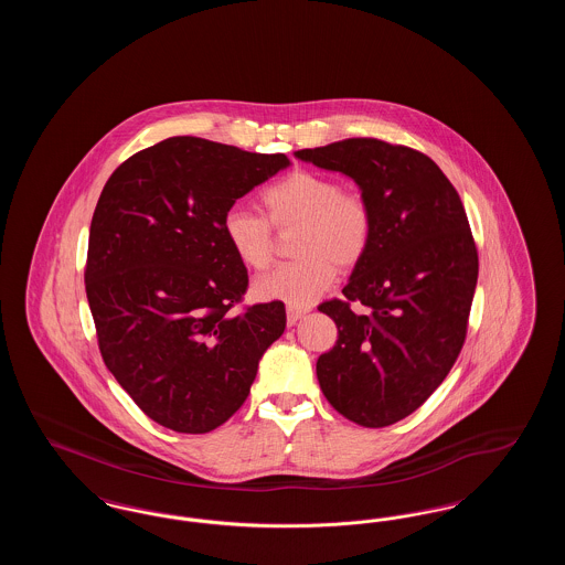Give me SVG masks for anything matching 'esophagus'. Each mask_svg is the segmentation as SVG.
<instances>
[{"mask_svg": "<svg viewBox=\"0 0 565 565\" xmlns=\"http://www.w3.org/2000/svg\"><path fill=\"white\" fill-rule=\"evenodd\" d=\"M286 313H288V323L292 326V323L298 322L305 313H309V307H288Z\"/></svg>", "mask_w": 565, "mask_h": 565, "instance_id": "34e87169", "label": "esophagus"}]
</instances>
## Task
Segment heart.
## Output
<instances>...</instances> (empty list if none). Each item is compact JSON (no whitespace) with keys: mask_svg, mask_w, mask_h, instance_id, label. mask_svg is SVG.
Wrapping results in <instances>:
<instances>
[{"mask_svg":"<svg viewBox=\"0 0 565 565\" xmlns=\"http://www.w3.org/2000/svg\"><path fill=\"white\" fill-rule=\"evenodd\" d=\"M265 215L233 205L222 215V233L247 269H267L275 254V231L295 228L296 260L254 281L263 300L309 307L337 279V267L351 269L369 252L373 212L355 190H341L330 175L295 169L260 192Z\"/></svg>","mask_w":565,"mask_h":565,"instance_id":"b5f03b06","label":"heart"}]
</instances>
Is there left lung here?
Here are the masks:
<instances>
[{
	"label": "left lung",
	"instance_id": "8db88e82",
	"mask_svg": "<svg viewBox=\"0 0 565 565\" xmlns=\"http://www.w3.org/2000/svg\"><path fill=\"white\" fill-rule=\"evenodd\" d=\"M296 157L350 175L373 212L343 298L318 307L339 330L318 358L320 387L353 424L392 426L430 398L463 348L479 277L468 215L438 164L408 146L350 137Z\"/></svg>",
	"mask_w": 565,
	"mask_h": 565
}]
</instances>
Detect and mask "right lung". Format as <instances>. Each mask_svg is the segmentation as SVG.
Listing matches in <instances>:
<instances>
[{
    "instance_id": "right-lung-1",
    "label": "right lung",
    "mask_w": 565,
    "mask_h": 565,
    "mask_svg": "<svg viewBox=\"0 0 565 565\" xmlns=\"http://www.w3.org/2000/svg\"><path fill=\"white\" fill-rule=\"evenodd\" d=\"M288 164L286 154L169 137L102 190L84 267L97 343L122 390L169 430L205 434L237 413L286 328L281 300L243 305L247 269L222 215Z\"/></svg>"
}]
</instances>
